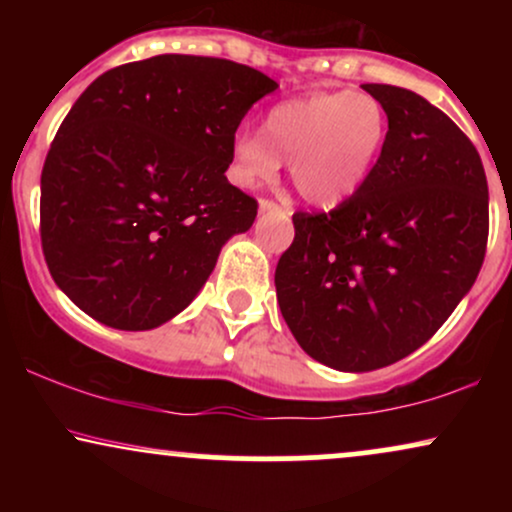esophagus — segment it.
I'll use <instances>...</instances> for the list:
<instances>
[{
    "mask_svg": "<svg viewBox=\"0 0 512 512\" xmlns=\"http://www.w3.org/2000/svg\"><path fill=\"white\" fill-rule=\"evenodd\" d=\"M260 211H279V214L289 216L291 207H289V204L274 202V199H260Z\"/></svg>",
    "mask_w": 512,
    "mask_h": 512,
    "instance_id": "1",
    "label": "esophagus"
}]
</instances>
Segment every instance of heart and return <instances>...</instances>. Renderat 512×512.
Wrapping results in <instances>:
<instances>
[{
    "label": "heart",
    "instance_id": "heart-1",
    "mask_svg": "<svg viewBox=\"0 0 512 512\" xmlns=\"http://www.w3.org/2000/svg\"><path fill=\"white\" fill-rule=\"evenodd\" d=\"M385 137V110L370 93H305L269 108L262 132L238 134L233 175L240 185H257L291 161L298 195L315 207H337L366 185Z\"/></svg>",
    "mask_w": 512,
    "mask_h": 512
}]
</instances>
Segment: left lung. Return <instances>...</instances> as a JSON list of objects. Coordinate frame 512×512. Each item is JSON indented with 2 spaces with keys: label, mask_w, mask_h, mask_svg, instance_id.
Wrapping results in <instances>:
<instances>
[{
  "label": "left lung",
  "mask_w": 512,
  "mask_h": 512,
  "mask_svg": "<svg viewBox=\"0 0 512 512\" xmlns=\"http://www.w3.org/2000/svg\"><path fill=\"white\" fill-rule=\"evenodd\" d=\"M387 115L383 154L354 197L296 211L274 284L308 356L375 370L426 344L472 289L489 240L479 151L419 93L363 84Z\"/></svg>",
  "instance_id": "1"
}]
</instances>
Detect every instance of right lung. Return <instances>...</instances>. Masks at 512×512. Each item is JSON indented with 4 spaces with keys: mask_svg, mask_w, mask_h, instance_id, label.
I'll return each instance as SVG.
<instances>
[{
    "mask_svg": "<svg viewBox=\"0 0 512 512\" xmlns=\"http://www.w3.org/2000/svg\"><path fill=\"white\" fill-rule=\"evenodd\" d=\"M276 81L245 64L158 55L76 98L40 175V243L55 284L115 330L190 305L257 199L233 187L236 129Z\"/></svg>",
    "mask_w": 512,
    "mask_h": 512,
    "instance_id": "obj_1",
    "label": "right lung"
}]
</instances>
